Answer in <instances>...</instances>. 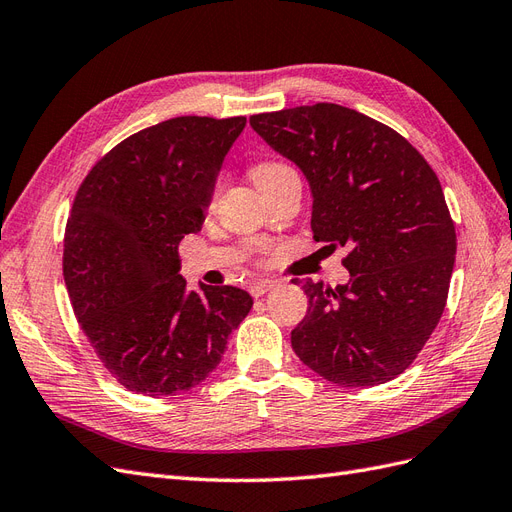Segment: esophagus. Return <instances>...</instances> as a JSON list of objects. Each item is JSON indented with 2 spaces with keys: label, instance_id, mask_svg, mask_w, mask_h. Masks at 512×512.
<instances>
[{
  "label": "esophagus",
  "instance_id": "1",
  "mask_svg": "<svg viewBox=\"0 0 512 512\" xmlns=\"http://www.w3.org/2000/svg\"><path fill=\"white\" fill-rule=\"evenodd\" d=\"M271 288H275V282L273 280H258V282H254L252 286H250V292H252V297H262V294L265 292H269Z\"/></svg>",
  "mask_w": 512,
  "mask_h": 512
}]
</instances>
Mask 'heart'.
<instances>
[{"label": "heart", "mask_w": 512, "mask_h": 512, "mask_svg": "<svg viewBox=\"0 0 512 512\" xmlns=\"http://www.w3.org/2000/svg\"><path fill=\"white\" fill-rule=\"evenodd\" d=\"M288 173H292V168L284 162H260L252 168V179H254L258 188H262L265 183H269L277 177H282V175H288ZM215 196H218V188H215V192L211 196V205L215 203Z\"/></svg>", "instance_id": "heart-1"}]
</instances>
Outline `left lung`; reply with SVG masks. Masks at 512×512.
Returning <instances> with one entry per match:
<instances>
[{"mask_svg": "<svg viewBox=\"0 0 512 512\" xmlns=\"http://www.w3.org/2000/svg\"><path fill=\"white\" fill-rule=\"evenodd\" d=\"M250 126L305 175L314 239L350 250L346 284L305 280L294 354L339 386L397 378L440 322L455 267L436 173L404 136L339 104L252 115Z\"/></svg>", "mask_w": 512, "mask_h": 512, "instance_id": "8db88e82", "label": "left lung"}]
</instances>
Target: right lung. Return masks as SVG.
<instances>
[{
  "label": "right lung",
  "instance_id": "obj_1",
  "mask_svg": "<svg viewBox=\"0 0 512 512\" xmlns=\"http://www.w3.org/2000/svg\"><path fill=\"white\" fill-rule=\"evenodd\" d=\"M245 117H175L132 134L89 170L66 226L64 280L81 327L126 389L168 397L220 365L254 299L190 290L177 247L203 228Z\"/></svg>",
  "mask_w": 512,
  "mask_h": 512
}]
</instances>
